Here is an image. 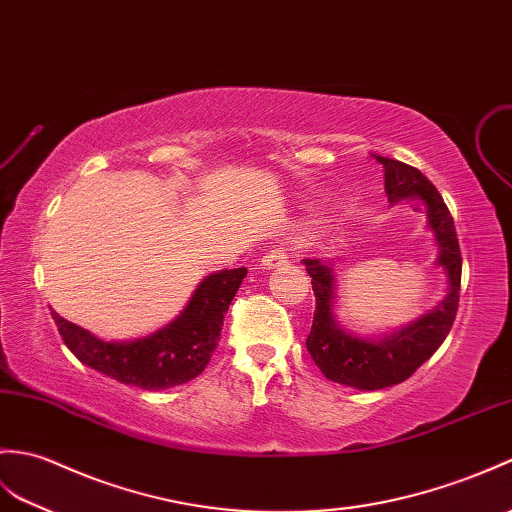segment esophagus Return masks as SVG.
<instances>
[{
    "instance_id": "1",
    "label": "esophagus",
    "mask_w": 512,
    "mask_h": 512,
    "mask_svg": "<svg viewBox=\"0 0 512 512\" xmlns=\"http://www.w3.org/2000/svg\"><path fill=\"white\" fill-rule=\"evenodd\" d=\"M283 264H288V253H285L283 246H272L270 251L261 257V266L264 268H279Z\"/></svg>"
}]
</instances>
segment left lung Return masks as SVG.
I'll return each mask as SVG.
<instances>
[{"label": "left lung", "mask_w": 512, "mask_h": 512, "mask_svg": "<svg viewBox=\"0 0 512 512\" xmlns=\"http://www.w3.org/2000/svg\"><path fill=\"white\" fill-rule=\"evenodd\" d=\"M375 159L384 165V183L390 202L401 198H421L427 205V224L436 233V242L441 246L438 264L447 270L449 294L443 305L436 307V312L419 318L417 323L401 329L399 334L379 342L362 340L342 331L334 323V316H331V299H334L331 268L320 259H305V270L312 277V290L316 296L314 323L305 347L327 379L358 390H379L406 382L425 360L432 358V353L441 347L456 320L462 275V257L454 218H451L443 196L430 183V178L397 159Z\"/></svg>", "instance_id": "8db88e82"}]
</instances>
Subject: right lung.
<instances>
[{"label":"right lung","instance_id":"right-lung-1","mask_svg":"<svg viewBox=\"0 0 512 512\" xmlns=\"http://www.w3.org/2000/svg\"><path fill=\"white\" fill-rule=\"evenodd\" d=\"M246 268L222 270L198 285L185 312L157 334L133 342H104L52 312L63 342L76 358L117 382L144 390L181 386L205 371L218 349L224 314Z\"/></svg>","mask_w":512,"mask_h":512}]
</instances>
